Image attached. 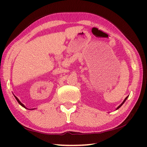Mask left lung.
Here are the masks:
<instances>
[{
  "label": "left lung",
  "mask_w": 147,
  "mask_h": 147,
  "mask_svg": "<svg viewBox=\"0 0 147 147\" xmlns=\"http://www.w3.org/2000/svg\"><path fill=\"white\" fill-rule=\"evenodd\" d=\"M128 96H126V97L125 98H124V100H123V102H122V103H121V104H120V105H119V106L117 107V108H116V109H115V110H117V109H118L119 108H121V106H122V105H123V104L124 103V102H125V101L126 100V99H127V98H128Z\"/></svg>",
  "instance_id": "obj_1"
}]
</instances>
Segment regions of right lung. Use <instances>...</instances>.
<instances>
[{
  "label": "right lung",
  "mask_w": 147,
  "mask_h": 147,
  "mask_svg": "<svg viewBox=\"0 0 147 147\" xmlns=\"http://www.w3.org/2000/svg\"><path fill=\"white\" fill-rule=\"evenodd\" d=\"M14 96H15V98H16V100H17V102H18V103L20 104V105H21V106H23V108H26V109H28V108H26V106H24V104H23V103H21V101H20L19 100V99H18V98H17V96H15L14 95ZM30 109V110H32V109H35V108H33V109Z\"/></svg>",
  "instance_id": "add662e5"
}]
</instances>
